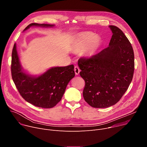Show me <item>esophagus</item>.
Here are the masks:
<instances>
[{"mask_svg":"<svg viewBox=\"0 0 147 147\" xmlns=\"http://www.w3.org/2000/svg\"><path fill=\"white\" fill-rule=\"evenodd\" d=\"M74 71H75V74L76 75H78L80 73V70L79 69V67L78 66H75L74 67Z\"/></svg>","mask_w":147,"mask_h":147,"instance_id":"esophagus-1","label":"esophagus"}]
</instances>
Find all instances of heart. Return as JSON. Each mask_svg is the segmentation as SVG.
Returning <instances> with one entry per match:
<instances>
[{
	"label": "heart",
	"instance_id": "b5f03b06",
	"mask_svg": "<svg viewBox=\"0 0 147 147\" xmlns=\"http://www.w3.org/2000/svg\"><path fill=\"white\" fill-rule=\"evenodd\" d=\"M100 40L95 34L91 32H82L76 36L73 44L72 49L75 51H80L88 47L87 54L91 57L96 52L100 46Z\"/></svg>",
	"mask_w": 147,
	"mask_h": 147
}]
</instances>
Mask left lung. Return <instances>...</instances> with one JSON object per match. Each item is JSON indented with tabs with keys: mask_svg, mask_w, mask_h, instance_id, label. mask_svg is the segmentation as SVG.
Masks as SVG:
<instances>
[{
	"mask_svg": "<svg viewBox=\"0 0 147 147\" xmlns=\"http://www.w3.org/2000/svg\"><path fill=\"white\" fill-rule=\"evenodd\" d=\"M112 36L109 47L78 65L85 80V100L93 108L114 105L128 89L134 70V55L130 41L118 27L109 26Z\"/></svg>",
	"mask_w": 147,
	"mask_h": 147,
	"instance_id": "1",
	"label": "left lung"
}]
</instances>
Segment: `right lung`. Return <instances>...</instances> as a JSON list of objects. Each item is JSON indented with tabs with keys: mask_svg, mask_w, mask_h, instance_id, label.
<instances>
[{
	"mask_svg": "<svg viewBox=\"0 0 147 147\" xmlns=\"http://www.w3.org/2000/svg\"><path fill=\"white\" fill-rule=\"evenodd\" d=\"M55 25L31 23L30 27H53ZM11 71L13 80L20 95L28 103L42 108H51L60 102L70 81L75 76L73 65L52 67L39 75H32L23 69L15 43L12 51Z\"/></svg>",
	"mask_w": 147,
	"mask_h": 147,
	"instance_id": "add662e5",
	"label": "right lung"
}]
</instances>
